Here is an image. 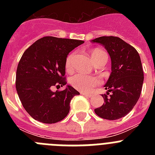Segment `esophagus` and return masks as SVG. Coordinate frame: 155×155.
Segmentation results:
<instances>
[{"label": "esophagus", "mask_w": 155, "mask_h": 155, "mask_svg": "<svg viewBox=\"0 0 155 155\" xmlns=\"http://www.w3.org/2000/svg\"><path fill=\"white\" fill-rule=\"evenodd\" d=\"M82 94H84V96L86 97H91L93 95L92 94H89V93H86V92H81Z\"/></svg>", "instance_id": "esophagus-1"}]
</instances>
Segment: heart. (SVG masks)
<instances>
[{
	"instance_id": "obj_1",
	"label": "heart",
	"mask_w": 155,
	"mask_h": 155,
	"mask_svg": "<svg viewBox=\"0 0 155 155\" xmlns=\"http://www.w3.org/2000/svg\"><path fill=\"white\" fill-rule=\"evenodd\" d=\"M104 56H106L105 53L99 49H94L91 52V57L94 64L98 62L99 60H101ZM74 57L75 53H71L67 57L65 63V68L67 71H71L72 69ZM70 81H71V85L74 88L81 91H83V92L92 91L94 87L101 84V80L97 77L87 76V75L82 74H77L74 75L71 78Z\"/></svg>"
}]
</instances>
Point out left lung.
Instances as JSON below:
<instances>
[{"label": "left lung", "mask_w": 155, "mask_h": 155, "mask_svg": "<svg viewBox=\"0 0 155 155\" xmlns=\"http://www.w3.org/2000/svg\"><path fill=\"white\" fill-rule=\"evenodd\" d=\"M91 42L105 46L112 63V72L104 85L107 93L102 94L105 103L94 113L105 120H118L132 110L141 93L143 71L140 57L135 48L119 37L102 36Z\"/></svg>", "instance_id": "1"}]
</instances>
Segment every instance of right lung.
Returning <instances> with one entry per match:
<instances>
[{"instance_id":"obj_1","label":"right lung","mask_w":155,"mask_h":155,"mask_svg":"<svg viewBox=\"0 0 155 155\" xmlns=\"http://www.w3.org/2000/svg\"><path fill=\"white\" fill-rule=\"evenodd\" d=\"M84 42L46 36L24 52L16 71L15 86L23 107L34 120L55 124L68 116L71 99L80 93L70 85L55 92L51 88L67 84L64 78L67 57Z\"/></svg>"}]
</instances>
